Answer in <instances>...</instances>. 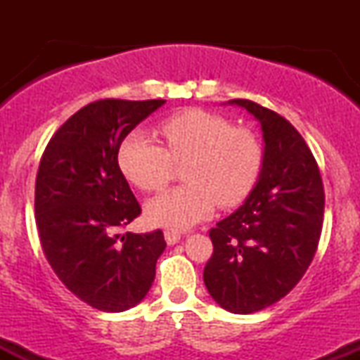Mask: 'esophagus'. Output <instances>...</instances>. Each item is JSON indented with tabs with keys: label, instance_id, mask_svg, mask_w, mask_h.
<instances>
[{
	"label": "esophagus",
	"instance_id": "esophagus-1",
	"mask_svg": "<svg viewBox=\"0 0 360 360\" xmlns=\"http://www.w3.org/2000/svg\"><path fill=\"white\" fill-rule=\"evenodd\" d=\"M164 238H166L169 245H174V243L181 240V232H177V230H166L164 232Z\"/></svg>",
	"mask_w": 360,
	"mask_h": 360
}]
</instances>
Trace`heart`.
Here are the masks:
<instances>
[{
	"label": "heart",
	"instance_id": "heart-1",
	"mask_svg": "<svg viewBox=\"0 0 360 360\" xmlns=\"http://www.w3.org/2000/svg\"><path fill=\"white\" fill-rule=\"evenodd\" d=\"M164 146L142 130L123 139L118 164L131 184L159 191L171 181L174 164H183L186 184L169 189L146 206L155 225L186 229L205 220L214 203H240L257 181L264 150L257 135L235 127L221 115L188 108L164 118L157 127Z\"/></svg>",
	"mask_w": 360,
	"mask_h": 360
}]
</instances>
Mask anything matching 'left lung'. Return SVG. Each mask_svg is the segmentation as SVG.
I'll use <instances>...</instances> for the list:
<instances>
[{
    "label": "left lung",
    "mask_w": 360,
    "mask_h": 360,
    "mask_svg": "<svg viewBox=\"0 0 360 360\" xmlns=\"http://www.w3.org/2000/svg\"><path fill=\"white\" fill-rule=\"evenodd\" d=\"M259 120L264 160L237 212L210 230L213 254L203 279L226 311L247 315L288 295L320 242L325 191L311 150L286 118L250 100H230Z\"/></svg>",
    "instance_id": "8db88e82"
}]
</instances>
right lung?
Masks as SVG:
<instances>
[{
    "instance_id": "add662e5",
    "label": "right lung",
    "mask_w": 360,
    "mask_h": 360,
    "mask_svg": "<svg viewBox=\"0 0 360 360\" xmlns=\"http://www.w3.org/2000/svg\"><path fill=\"white\" fill-rule=\"evenodd\" d=\"M164 103H89L53 134L40 159V245L62 284L100 311H125L146 298L166 249L162 230L122 235L142 208L118 166L123 139Z\"/></svg>"
}]
</instances>
